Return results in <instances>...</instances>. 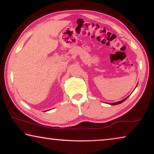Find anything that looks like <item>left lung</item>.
Segmentation results:
<instances>
[{
  "label": "left lung",
  "mask_w": 154,
  "mask_h": 154,
  "mask_svg": "<svg viewBox=\"0 0 154 154\" xmlns=\"http://www.w3.org/2000/svg\"><path fill=\"white\" fill-rule=\"evenodd\" d=\"M128 97H127V98H125V99H124L120 101V102H115V103H110V104L111 105H117V104H121V103H122L123 102H125V101L127 99Z\"/></svg>",
  "instance_id": "left-lung-1"
}]
</instances>
